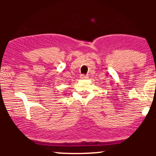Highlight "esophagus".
<instances>
[{
  "mask_svg": "<svg viewBox=\"0 0 156 156\" xmlns=\"http://www.w3.org/2000/svg\"><path fill=\"white\" fill-rule=\"evenodd\" d=\"M80 78H81V79H83V78H88V76H84V75H80Z\"/></svg>",
  "mask_w": 156,
  "mask_h": 156,
  "instance_id": "obj_1",
  "label": "esophagus"
}]
</instances>
